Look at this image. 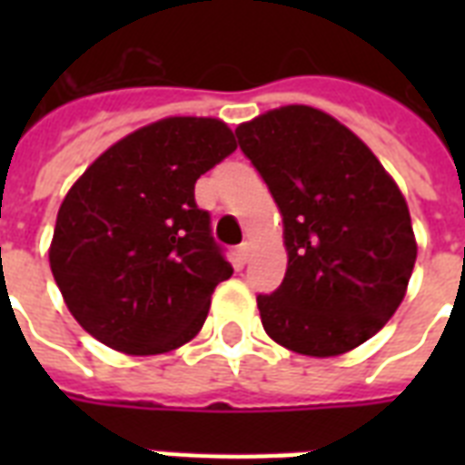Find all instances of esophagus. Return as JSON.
I'll return each instance as SVG.
<instances>
[{
	"label": "esophagus",
	"mask_w": 465,
	"mask_h": 465,
	"mask_svg": "<svg viewBox=\"0 0 465 465\" xmlns=\"http://www.w3.org/2000/svg\"><path fill=\"white\" fill-rule=\"evenodd\" d=\"M251 243L248 241H243L239 248H236V255H239V262H248V258H251Z\"/></svg>",
	"instance_id": "1"
}]
</instances>
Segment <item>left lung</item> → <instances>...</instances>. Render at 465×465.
<instances>
[{
	"instance_id": "1",
	"label": "left lung",
	"mask_w": 465,
	"mask_h": 465,
	"mask_svg": "<svg viewBox=\"0 0 465 465\" xmlns=\"http://www.w3.org/2000/svg\"><path fill=\"white\" fill-rule=\"evenodd\" d=\"M282 212L287 272L258 294L262 328L287 350L335 357L401 306L418 243L405 197L371 149L328 113L284 105L236 127Z\"/></svg>"
}]
</instances>
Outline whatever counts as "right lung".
I'll return each mask as SVG.
<instances>
[{
	"label": "right lung",
	"mask_w": 465,
	"mask_h": 465,
	"mask_svg": "<svg viewBox=\"0 0 465 465\" xmlns=\"http://www.w3.org/2000/svg\"><path fill=\"white\" fill-rule=\"evenodd\" d=\"M236 149L214 118H166L127 134L64 197L50 270L84 331L127 354H161L203 328L233 272L195 183Z\"/></svg>",
	"instance_id": "1"
}]
</instances>
